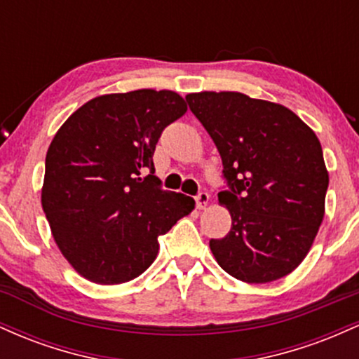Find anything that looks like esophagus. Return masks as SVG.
<instances>
[{"label": "esophagus", "instance_id": "obj_1", "mask_svg": "<svg viewBox=\"0 0 359 359\" xmlns=\"http://www.w3.org/2000/svg\"><path fill=\"white\" fill-rule=\"evenodd\" d=\"M209 203V194L208 192H199L196 196V205L199 209H204Z\"/></svg>", "mask_w": 359, "mask_h": 359}]
</instances>
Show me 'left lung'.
Segmentation results:
<instances>
[{
    "instance_id": "left-lung-1",
    "label": "left lung",
    "mask_w": 359,
    "mask_h": 359,
    "mask_svg": "<svg viewBox=\"0 0 359 359\" xmlns=\"http://www.w3.org/2000/svg\"><path fill=\"white\" fill-rule=\"evenodd\" d=\"M222 160L217 194L231 231L209 246L219 266L246 283H266L306 258L324 217L329 174L314 131L282 104L241 93L185 96Z\"/></svg>"
}]
</instances>
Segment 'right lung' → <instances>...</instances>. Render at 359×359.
<instances>
[{
	"mask_svg": "<svg viewBox=\"0 0 359 359\" xmlns=\"http://www.w3.org/2000/svg\"><path fill=\"white\" fill-rule=\"evenodd\" d=\"M185 111L174 90L104 94L53 137L42 208L62 255L84 278H137L156 258L160 234L194 209L192 197L163 191L154 175L156 142Z\"/></svg>",
	"mask_w": 359,
	"mask_h": 359,
	"instance_id": "obj_1",
	"label": "right lung"
}]
</instances>
